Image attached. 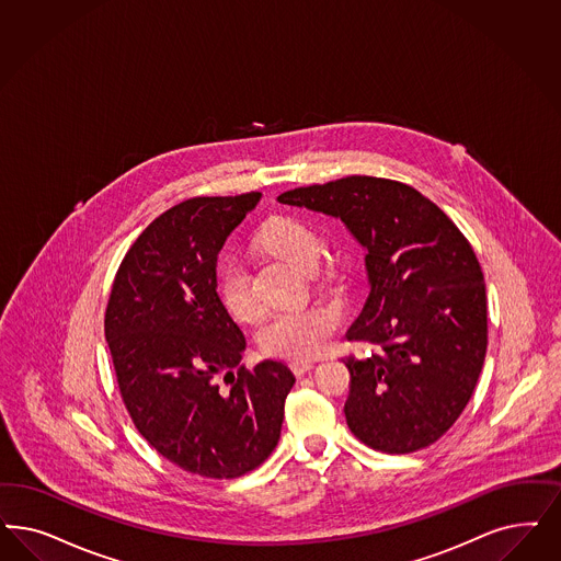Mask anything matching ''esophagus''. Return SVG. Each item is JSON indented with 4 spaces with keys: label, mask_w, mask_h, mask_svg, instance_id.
Returning <instances> with one entry per match:
<instances>
[{
    "label": "esophagus",
    "mask_w": 561,
    "mask_h": 561,
    "mask_svg": "<svg viewBox=\"0 0 561 561\" xmlns=\"http://www.w3.org/2000/svg\"><path fill=\"white\" fill-rule=\"evenodd\" d=\"M312 367H314V363H310V360H294V363H290L291 373H294L296 377H302V375L309 373Z\"/></svg>",
    "instance_id": "1"
}]
</instances>
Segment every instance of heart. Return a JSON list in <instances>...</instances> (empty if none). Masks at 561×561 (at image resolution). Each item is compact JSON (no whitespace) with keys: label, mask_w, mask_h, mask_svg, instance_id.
<instances>
[{"label":"heart","mask_w":561,"mask_h":561,"mask_svg":"<svg viewBox=\"0 0 561 561\" xmlns=\"http://www.w3.org/2000/svg\"><path fill=\"white\" fill-rule=\"evenodd\" d=\"M263 251L282 256L300 270L317 265L321 242L317 233L290 215H271L256 233ZM221 305L240 323H252L261 314V302L252 288L251 275L238 261H226L217 277ZM342 312L335 305L314 302L300 309L279 310L263 325L259 344L270 356L307 360L325 348L331 333L340 325Z\"/></svg>","instance_id":"heart-1"}]
</instances>
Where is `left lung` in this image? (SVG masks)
<instances>
[{
    "label": "left lung",
    "mask_w": 561,
    "mask_h": 561,
    "mask_svg": "<svg viewBox=\"0 0 561 561\" xmlns=\"http://www.w3.org/2000/svg\"><path fill=\"white\" fill-rule=\"evenodd\" d=\"M277 201L340 217L367 249L370 294L348 340L379 350L344 358L350 431L386 454L435 444L462 414L486 352L483 271L470 242L425 194L387 178L348 175Z\"/></svg>",
    "instance_id": "obj_1"
}]
</instances>
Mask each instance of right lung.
Listing matches in <instances>:
<instances>
[{
  "mask_svg": "<svg viewBox=\"0 0 561 561\" xmlns=\"http://www.w3.org/2000/svg\"><path fill=\"white\" fill-rule=\"evenodd\" d=\"M259 196H194L161 213L124 254L105 309L138 433L207 479H236L270 458L296 381L277 360L240 363L247 340L217 296V252Z\"/></svg>",
  "mask_w": 561,
  "mask_h": 561,
  "instance_id": "1",
  "label": "right lung"
}]
</instances>
